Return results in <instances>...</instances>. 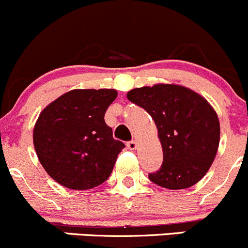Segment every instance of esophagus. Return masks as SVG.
Here are the masks:
<instances>
[{
	"mask_svg": "<svg viewBox=\"0 0 248 248\" xmlns=\"http://www.w3.org/2000/svg\"><path fill=\"white\" fill-rule=\"evenodd\" d=\"M137 146H138V145H137L136 140H132V141L127 142V147H128V150H136Z\"/></svg>",
	"mask_w": 248,
	"mask_h": 248,
	"instance_id": "1",
	"label": "esophagus"
}]
</instances>
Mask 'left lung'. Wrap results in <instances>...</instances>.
<instances>
[{"label": "left lung", "mask_w": 248, "mask_h": 248, "mask_svg": "<svg viewBox=\"0 0 248 248\" xmlns=\"http://www.w3.org/2000/svg\"><path fill=\"white\" fill-rule=\"evenodd\" d=\"M127 98L151 115L158 131L163 163L149 179L168 189L188 188L201 181L219 145L218 116L211 104L175 84L133 89Z\"/></svg>", "instance_id": "left-lung-1"}]
</instances>
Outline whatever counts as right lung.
Returning <instances> with one entry per match:
<instances>
[{
	"label": "right lung",
	"instance_id": "right-lung-1",
	"mask_svg": "<svg viewBox=\"0 0 248 248\" xmlns=\"http://www.w3.org/2000/svg\"><path fill=\"white\" fill-rule=\"evenodd\" d=\"M117 97L114 89H77L42 110L33 128L39 162L56 182L71 189L103 184L124 144L112 138L104 121Z\"/></svg>",
	"mask_w": 248,
	"mask_h": 248
}]
</instances>
